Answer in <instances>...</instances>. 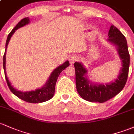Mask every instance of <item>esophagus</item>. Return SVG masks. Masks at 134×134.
<instances>
[{
	"mask_svg": "<svg viewBox=\"0 0 134 134\" xmlns=\"http://www.w3.org/2000/svg\"><path fill=\"white\" fill-rule=\"evenodd\" d=\"M78 60V56L76 55H71L69 57V61L70 63L73 64L75 62L77 61Z\"/></svg>",
	"mask_w": 134,
	"mask_h": 134,
	"instance_id": "34e87169",
	"label": "esophagus"
}]
</instances>
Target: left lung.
<instances>
[{"mask_svg": "<svg viewBox=\"0 0 134 134\" xmlns=\"http://www.w3.org/2000/svg\"><path fill=\"white\" fill-rule=\"evenodd\" d=\"M107 41L116 46L119 58L121 60L122 68L118 78L109 84H94L87 77V70L81 63L75 62L76 87L79 95L89 102H103L114 97L123 89L127 80L130 66V54L127 42L123 34L118 29L112 25L109 31Z\"/></svg>", "mask_w": 134, "mask_h": 134, "instance_id": "1", "label": "left lung"}]
</instances>
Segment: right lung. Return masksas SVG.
<instances>
[{"mask_svg": "<svg viewBox=\"0 0 134 134\" xmlns=\"http://www.w3.org/2000/svg\"><path fill=\"white\" fill-rule=\"evenodd\" d=\"M29 22L30 20L29 18H28V17L24 18V19L21 20L20 21L18 22V24L16 25L15 28L11 31V32L8 35V38H7L6 40V43H5V50L3 56V67L7 84H8L9 90H11V91L15 95L19 98H20L21 100L29 102V103H41V102L47 101V100H50V99H51L53 97L54 93H55V84L56 82H57V78L59 76L60 73L66 68L70 66V63H69L68 61H66L64 62L63 64L56 68L55 70L52 72L51 75H50L49 77V79L47 80V83L40 89H37V90L34 91H31L22 92L20 91L17 90L16 89L14 88L13 86H11V82L8 80V77L6 75V72H5V54H6L7 47H8L10 39H11V36L15 33V31L18 29L20 28L21 27H24V25H26L27 24H29Z\"/></svg>", "mask_w": 134, "mask_h": 134, "instance_id": "add662e5", "label": "right lung"}]
</instances>
